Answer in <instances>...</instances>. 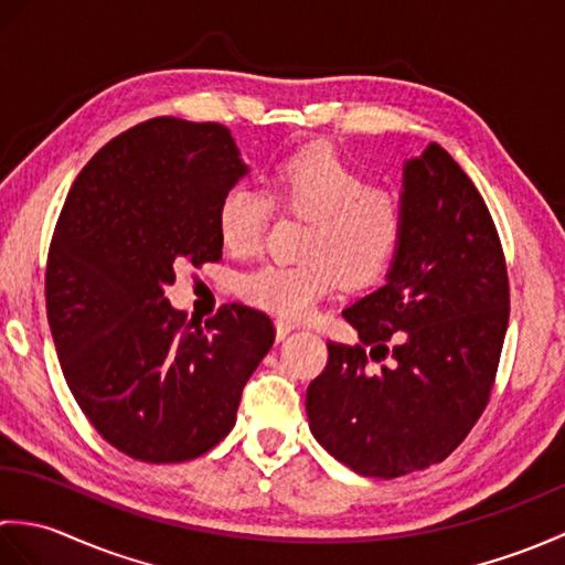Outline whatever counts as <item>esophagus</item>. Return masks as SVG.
<instances>
[{
    "label": "esophagus",
    "instance_id": "1",
    "mask_svg": "<svg viewBox=\"0 0 565 565\" xmlns=\"http://www.w3.org/2000/svg\"><path fill=\"white\" fill-rule=\"evenodd\" d=\"M291 330H296L291 320H284V318L276 320V340H286V334H289Z\"/></svg>",
    "mask_w": 565,
    "mask_h": 565
}]
</instances>
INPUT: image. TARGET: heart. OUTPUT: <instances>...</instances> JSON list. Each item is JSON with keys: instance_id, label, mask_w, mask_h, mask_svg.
Segmentation results:
<instances>
[{"instance_id": "1", "label": "heart", "mask_w": 565, "mask_h": 565, "mask_svg": "<svg viewBox=\"0 0 565 565\" xmlns=\"http://www.w3.org/2000/svg\"><path fill=\"white\" fill-rule=\"evenodd\" d=\"M267 195L249 186L225 191L215 225L235 257L259 249L271 206L303 218L294 262H267L243 279L247 301L284 318H303L342 279L350 289L374 284L391 267L403 239V203L328 146L284 158L267 177Z\"/></svg>"}]
</instances>
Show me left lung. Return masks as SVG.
Masks as SVG:
<instances>
[{
  "mask_svg": "<svg viewBox=\"0 0 565 565\" xmlns=\"http://www.w3.org/2000/svg\"><path fill=\"white\" fill-rule=\"evenodd\" d=\"M401 203L386 284L342 313L362 342H328L306 393L316 439L371 478L419 471L459 447L490 401L510 320L493 215L437 142L405 164Z\"/></svg>",
  "mask_w": 565,
  "mask_h": 565,
  "instance_id": "1",
  "label": "left lung"
}]
</instances>
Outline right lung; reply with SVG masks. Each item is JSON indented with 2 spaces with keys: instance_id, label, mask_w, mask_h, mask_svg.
I'll return each mask as SVG.
<instances>
[{
  "instance_id": "obj_1",
  "label": "right lung",
  "mask_w": 565,
  "mask_h": 565,
  "mask_svg": "<svg viewBox=\"0 0 565 565\" xmlns=\"http://www.w3.org/2000/svg\"><path fill=\"white\" fill-rule=\"evenodd\" d=\"M245 172L225 126L160 116L106 142L60 211L47 326L82 413L130 459L213 449L274 344L257 308L225 303L201 326L164 298L177 269L221 259L215 213Z\"/></svg>"
}]
</instances>
